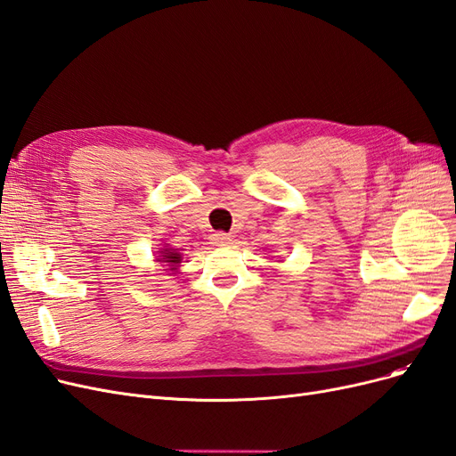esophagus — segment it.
I'll list each match as a JSON object with an SVG mask.
<instances>
[{"label": "esophagus", "instance_id": "1", "mask_svg": "<svg viewBox=\"0 0 456 456\" xmlns=\"http://www.w3.org/2000/svg\"><path fill=\"white\" fill-rule=\"evenodd\" d=\"M212 242H214V244H229V242H231V234L217 231V232L212 234Z\"/></svg>", "mask_w": 456, "mask_h": 456}]
</instances>
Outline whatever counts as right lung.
I'll return each instance as SVG.
<instances>
[{
  "mask_svg": "<svg viewBox=\"0 0 456 456\" xmlns=\"http://www.w3.org/2000/svg\"><path fill=\"white\" fill-rule=\"evenodd\" d=\"M159 261L167 263V265L174 271V269H175V265H178V263L182 261V256H180L178 252H174V249H165V256H163V259H159Z\"/></svg>",
  "mask_w": 456,
  "mask_h": 456,
  "instance_id": "add662e5",
  "label": "right lung"
}]
</instances>
